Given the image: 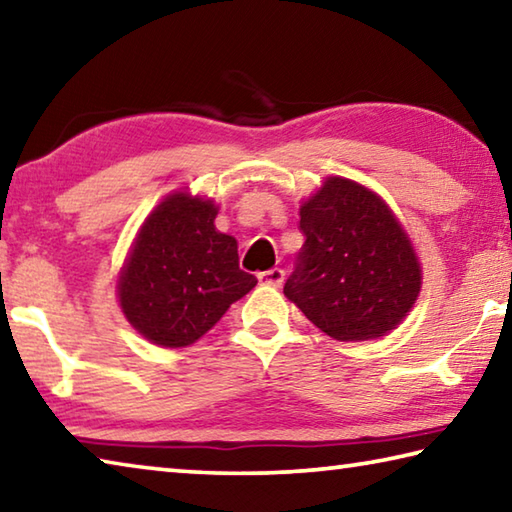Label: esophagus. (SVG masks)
Segmentation results:
<instances>
[{
	"label": "esophagus",
	"mask_w": 512,
	"mask_h": 512,
	"mask_svg": "<svg viewBox=\"0 0 512 512\" xmlns=\"http://www.w3.org/2000/svg\"><path fill=\"white\" fill-rule=\"evenodd\" d=\"M257 280L259 284H266V287H280L282 280H284V271L282 268H268V271L257 273Z\"/></svg>",
	"instance_id": "1"
}]
</instances>
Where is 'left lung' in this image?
<instances>
[{"label":"left lung","instance_id":"obj_1","mask_svg":"<svg viewBox=\"0 0 512 512\" xmlns=\"http://www.w3.org/2000/svg\"><path fill=\"white\" fill-rule=\"evenodd\" d=\"M305 244L284 296L336 341L379 339L418 300L422 268L409 235L381 198L329 176L300 205Z\"/></svg>","mask_w":512,"mask_h":512}]
</instances>
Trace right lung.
Listing matches in <instances>:
<instances>
[{
  "instance_id": "obj_1",
  "label": "right lung",
  "mask_w": 512,
  "mask_h": 512,
  "mask_svg": "<svg viewBox=\"0 0 512 512\" xmlns=\"http://www.w3.org/2000/svg\"><path fill=\"white\" fill-rule=\"evenodd\" d=\"M219 207L189 192L164 198L146 216L121 268L117 296L144 339L185 348L255 287L239 268L237 239L214 228Z\"/></svg>"
}]
</instances>
